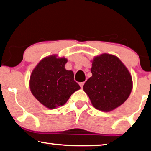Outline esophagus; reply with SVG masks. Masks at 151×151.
Masks as SVG:
<instances>
[{
    "label": "esophagus",
    "mask_w": 151,
    "mask_h": 151,
    "mask_svg": "<svg viewBox=\"0 0 151 151\" xmlns=\"http://www.w3.org/2000/svg\"><path fill=\"white\" fill-rule=\"evenodd\" d=\"M84 83H85V82H81V83H80L79 85H80L81 88H83V85H84Z\"/></svg>",
    "instance_id": "34e87169"
}]
</instances>
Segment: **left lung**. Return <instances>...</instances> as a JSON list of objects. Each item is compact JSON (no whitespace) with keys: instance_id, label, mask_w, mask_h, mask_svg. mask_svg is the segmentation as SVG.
<instances>
[{"instance_id":"obj_1","label":"left lung","mask_w":151,"mask_h":151,"mask_svg":"<svg viewBox=\"0 0 151 151\" xmlns=\"http://www.w3.org/2000/svg\"><path fill=\"white\" fill-rule=\"evenodd\" d=\"M92 62V76L85 83L83 90L96 109L111 111L129 98L133 88L132 76L115 55L101 54Z\"/></svg>"}]
</instances>
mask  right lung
<instances>
[{
    "mask_svg": "<svg viewBox=\"0 0 151 151\" xmlns=\"http://www.w3.org/2000/svg\"><path fill=\"white\" fill-rule=\"evenodd\" d=\"M68 59L50 55L42 59L33 70L29 81L32 94L44 107L53 109L64 105L81 88L72 70L65 68Z\"/></svg>",
    "mask_w": 151,
    "mask_h": 151,
    "instance_id": "1",
    "label": "right lung"
}]
</instances>
